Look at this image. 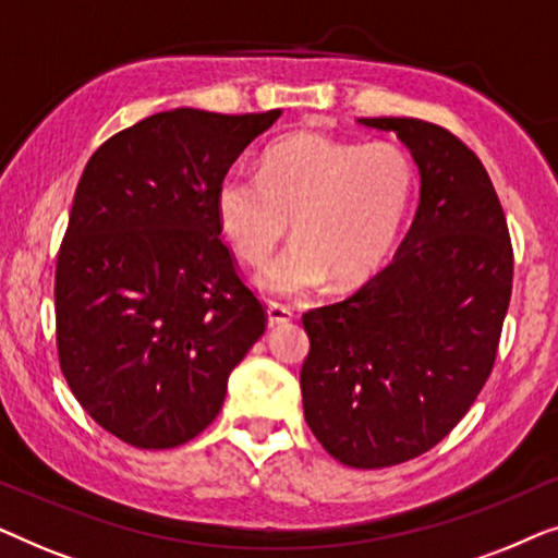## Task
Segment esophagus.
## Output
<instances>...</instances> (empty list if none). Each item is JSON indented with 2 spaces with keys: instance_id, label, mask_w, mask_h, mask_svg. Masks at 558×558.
<instances>
[{
  "instance_id": "1",
  "label": "esophagus",
  "mask_w": 558,
  "mask_h": 558,
  "mask_svg": "<svg viewBox=\"0 0 558 558\" xmlns=\"http://www.w3.org/2000/svg\"><path fill=\"white\" fill-rule=\"evenodd\" d=\"M266 317H269V325H284L289 319H294V310L287 307V304L281 302H269V307H266Z\"/></svg>"
}]
</instances>
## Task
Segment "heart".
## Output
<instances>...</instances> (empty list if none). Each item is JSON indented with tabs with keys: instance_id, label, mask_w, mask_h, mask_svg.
<instances>
[{
	"instance_id": "b5f03b06",
	"label": "heart",
	"mask_w": 558,
	"mask_h": 558,
	"mask_svg": "<svg viewBox=\"0 0 558 558\" xmlns=\"http://www.w3.org/2000/svg\"><path fill=\"white\" fill-rule=\"evenodd\" d=\"M416 193V165L396 144L342 142L296 132L264 151L256 174L228 170L216 216L235 256L264 264L292 220L296 239L258 274L277 294L310 292L327 279H368L399 239Z\"/></svg>"
}]
</instances>
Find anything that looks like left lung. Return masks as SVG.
<instances>
[{"label": "left lung", "mask_w": 558, "mask_h": 558, "mask_svg": "<svg viewBox=\"0 0 558 558\" xmlns=\"http://www.w3.org/2000/svg\"><path fill=\"white\" fill-rule=\"evenodd\" d=\"M393 132L422 174L393 262L302 315L300 386L312 434L335 460L380 470L439 445L468 414L498 355L513 246L490 174L468 144L422 119H357Z\"/></svg>", "instance_id": "left-lung-1"}]
</instances>
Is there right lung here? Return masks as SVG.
<instances>
[{
	"instance_id": "1",
	"label": "right lung",
	"mask_w": 558,
	"mask_h": 558,
	"mask_svg": "<svg viewBox=\"0 0 558 558\" xmlns=\"http://www.w3.org/2000/svg\"><path fill=\"white\" fill-rule=\"evenodd\" d=\"M279 117L155 113L81 174L56 266L58 361L88 416L126 445L195 439L266 330L220 241L216 187Z\"/></svg>"
}]
</instances>
